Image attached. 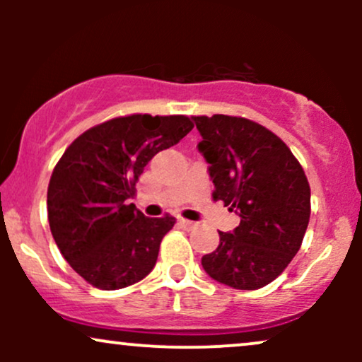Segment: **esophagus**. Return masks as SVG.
<instances>
[{
	"label": "esophagus",
	"mask_w": 362,
	"mask_h": 362,
	"mask_svg": "<svg viewBox=\"0 0 362 362\" xmlns=\"http://www.w3.org/2000/svg\"><path fill=\"white\" fill-rule=\"evenodd\" d=\"M178 224H180V228H184L185 231H192L197 224H195L194 221H189V219H178Z\"/></svg>",
	"instance_id": "34e87169"
}]
</instances>
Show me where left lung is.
<instances>
[{
  "label": "left lung",
  "instance_id": "8db88e82",
  "mask_svg": "<svg viewBox=\"0 0 362 362\" xmlns=\"http://www.w3.org/2000/svg\"><path fill=\"white\" fill-rule=\"evenodd\" d=\"M209 163L213 197L240 216L202 257L204 271L233 289L276 279L300 250L310 221V185L300 161L274 132L243 117H192Z\"/></svg>",
  "mask_w": 362,
  "mask_h": 362
}]
</instances>
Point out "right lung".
<instances>
[{"label":"right lung","instance_id":"1","mask_svg":"<svg viewBox=\"0 0 362 362\" xmlns=\"http://www.w3.org/2000/svg\"><path fill=\"white\" fill-rule=\"evenodd\" d=\"M192 127L185 115L117 117L83 132L61 156L47 189L49 226L62 257L91 286L120 289L153 271L175 219L146 218L129 201L148 161Z\"/></svg>","mask_w":362,"mask_h":362}]
</instances>
